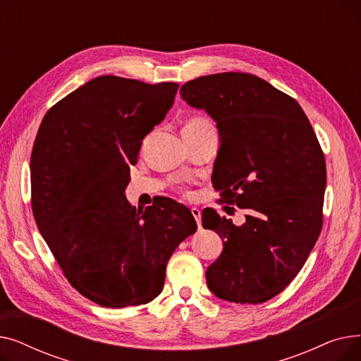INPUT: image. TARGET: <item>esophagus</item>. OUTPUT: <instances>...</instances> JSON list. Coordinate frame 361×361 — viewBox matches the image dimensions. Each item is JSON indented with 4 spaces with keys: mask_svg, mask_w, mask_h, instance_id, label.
<instances>
[{
    "mask_svg": "<svg viewBox=\"0 0 361 361\" xmlns=\"http://www.w3.org/2000/svg\"><path fill=\"white\" fill-rule=\"evenodd\" d=\"M192 215L195 216L199 228H202V214H200V211L197 209V207H192Z\"/></svg>",
    "mask_w": 361,
    "mask_h": 361,
    "instance_id": "34e87169",
    "label": "esophagus"
}]
</instances>
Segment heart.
I'll return each mask as SVG.
<instances>
[{
	"mask_svg": "<svg viewBox=\"0 0 361 361\" xmlns=\"http://www.w3.org/2000/svg\"><path fill=\"white\" fill-rule=\"evenodd\" d=\"M214 124L211 123L209 118H206L203 116H193L188 118L184 124V128H183V133L184 135H190V133H196L199 130H203L206 127H212ZM180 193L183 196H188V192L184 190V188H180Z\"/></svg>",
	"mask_w": 361,
	"mask_h": 361,
	"instance_id": "1",
	"label": "heart"
}]
</instances>
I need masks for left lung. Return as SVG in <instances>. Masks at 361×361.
Returning a JSON list of instances; mask_svg holds the SVG:
<instances>
[{
  "mask_svg": "<svg viewBox=\"0 0 361 361\" xmlns=\"http://www.w3.org/2000/svg\"><path fill=\"white\" fill-rule=\"evenodd\" d=\"M180 94L216 121L221 147L212 181L219 203L247 209L241 226L211 207L203 211V228L224 240L206 271L207 287L231 302L268 301L297 276L319 238L324 150L298 102L257 75H202Z\"/></svg>",
  "mask_w": 361,
  "mask_h": 361,
  "instance_id": "obj_1",
  "label": "left lung"
}]
</instances>
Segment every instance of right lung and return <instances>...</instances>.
Returning a JSON list of instances; mask_svg holds the SVG:
<instances>
[{"label":"right lung","mask_w":361,"mask_h":361,"mask_svg":"<svg viewBox=\"0 0 361 361\" xmlns=\"http://www.w3.org/2000/svg\"><path fill=\"white\" fill-rule=\"evenodd\" d=\"M178 83L99 75L56 102L30 158L32 211L64 276L102 307L146 305L166 263L197 225L181 203L136 209L124 196L145 136L173 106Z\"/></svg>","instance_id":"1"}]
</instances>
